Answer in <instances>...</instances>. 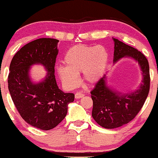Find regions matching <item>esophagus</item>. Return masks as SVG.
<instances>
[{
    "mask_svg": "<svg viewBox=\"0 0 158 158\" xmlns=\"http://www.w3.org/2000/svg\"><path fill=\"white\" fill-rule=\"evenodd\" d=\"M84 95H84L82 93H81V92H77V93L75 94V98L77 99L81 98L84 97Z\"/></svg>",
    "mask_w": 158,
    "mask_h": 158,
    "instance_id": "esophagus-1",
    "label": "esophagus"
}]
</instances>
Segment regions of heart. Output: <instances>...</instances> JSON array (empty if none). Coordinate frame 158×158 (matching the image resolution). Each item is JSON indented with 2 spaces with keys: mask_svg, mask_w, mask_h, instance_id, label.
Returning a JSON list of instances; mask_svg holds the SVG:
<instances>
[{
  "mask_svg": "<svg viewBox=\"0 0 158 158\" xmlns=\"http://www.w3.org/2000/svg\"><path fill=\"white\" fill-rule=\"evenodd\" d=\"M65 66L57 68V73L65 86L72 87L78 83L77 73L89 83H95L102 77L108 63V53L103 46L78 44L71 47L63 59Z\"/></svg>",
  "mask_w": 158,
  "mask_h": 158,
  "instance_id": "heart-1",
  "label": "heart"
}]
</instances>
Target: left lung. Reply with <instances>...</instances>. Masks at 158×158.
Segmentation results:
<instances>
[{"label":"left lung","instance_id":"8db88e82","mask_svg":"<svg viewBox=\"0 0 158 158\" xmlns=\"http://www.w3.org/2000/svg\"><path fill=\"white\" fill-rule=\"evenodd\" d=\"M113 39L114 62L125 56L135 59L140 65L143 80L140 88L131 94L111 90L106 86V76L96 83L90 92L93 102L92 116L98 125L107 129L121 127L134 119L144 104L150 87L149 65L145 55L118 39Z\"/></svg>","mask_w":158,"mask_h":158}]
</instances>
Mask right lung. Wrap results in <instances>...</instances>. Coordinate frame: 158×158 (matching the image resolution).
<instances>
[{"instance_id": "obj_1", "label": "right lung", "mask_w": 158, "mask_h": 158, "mask_svg": "<svg viewBox=\"0 0 158 158\" xmlns=\"http://www.w3.org/2000/svg\"><path fill=\"white\" fill-rule=\"evenodd\" d=\"M58 40L42 38L31 41L15 54L10 63L8 86L14 103L26 123L43 131H49L60 123L67 114L68 104L74 101V94L58 88L55 65ZM40 63L48 72L45 79L31 82L29 69Z\"/></svg>"}]
</instances>
